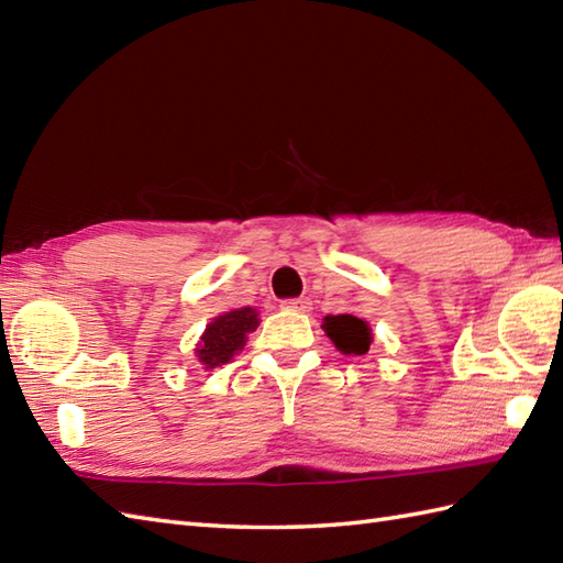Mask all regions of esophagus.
Here are the masks:
<instances>
[{"label":"esophagus","mask_w":563,"mask_h":563,"mask_svg":"<svg viewBox=\"0 0 563 563\" xmlns=\"http://www.w3.org/2000/svg\"><path fill=\"white\" fill-rule=\"evenodd\" d=\"M285 309H292V312H309L312 309V302L307 297H292V300H283Z\"/></svg>","instance_id":"obj_1"}]
</instances>
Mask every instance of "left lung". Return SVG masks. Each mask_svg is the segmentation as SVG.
I'll use <instances>...</instances> for the list:
<instances>
[{
    "label": "left lung",
    "mask_w": 563,
    "mask_h": 563,
    "mask_svg": "<svg viewBox=\"0 0 563 563\" xmlns=\"http://www.w3.org/2000/svg\"><path fill=\"white\" fill-rule=\"evenodd\" d=\"M324 331L327 336L336 343V349L341 353L365 355L369 349V329L363 319H357L353 314L327 317Z\"/></svg>",
    "instance_id": "left-lung-1"
}]
</instances>
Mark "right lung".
Here are the masks:
<instances>
[{"instance_id":"add662e5","label":"right lung","mask_w":563,"mask_h":563,"mask_svg":"<svg viewBox=\"0 0 563 563\" xmlns=\"http://www.w3.org/2000/svg\"><path fill=\"white\" fill-rule=\"evenodd\" d=\"M256 309L242 307L232 309L218 319H212L198 343V361L206 367L230 363L236 351L244 349L246 333L258 327Z\"/></svg>"}]
</instances>
